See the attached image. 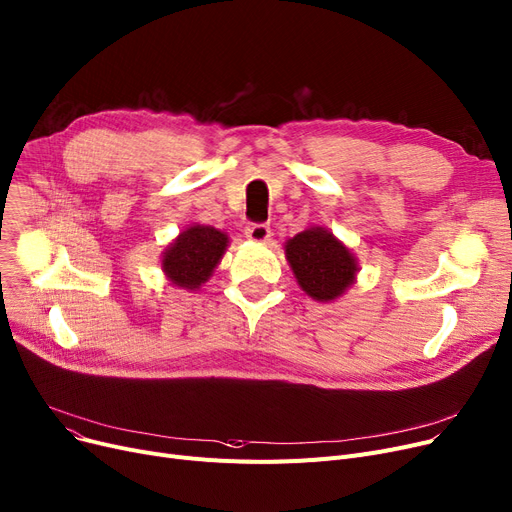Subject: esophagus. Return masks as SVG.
<instances>
[{
	"label": "esophagus",
	"instance_id": "obj_1",
	"mask_svg": "<svg viewBox=\"0 0 512 512\" xmlns=\"http://www.w3.org/2000/svg\"><path fill=\"white\" fill-rule=\"evenodd\" d=\"M245 234H247V238H251V240H255V242H267L272 238V228L267 226V224H257V222H253V224H249L247 228H245Z\"/></svg>",
	"mask_w": 512,
	"mask_h": 512
}]
</instances>
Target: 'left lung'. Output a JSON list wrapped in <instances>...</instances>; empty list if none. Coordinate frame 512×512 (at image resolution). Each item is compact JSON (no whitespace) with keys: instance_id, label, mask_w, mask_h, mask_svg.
<instances>
[{"instance_id":"8db88e82","label":"left lung","mask_w":512,"mask_h":512,"mask_svg":"<svg viewBox=\"0 0 512 512\" xmlns=\"http://www.w3.org/2000/svg\"><path fill=\"white\" fill-rule=\"evenodd\" d=\"M286 259L301 288L315 301H334L353 284L357 263L328 230L309 228L286 242Z\"/></svg>"}]
</instances>
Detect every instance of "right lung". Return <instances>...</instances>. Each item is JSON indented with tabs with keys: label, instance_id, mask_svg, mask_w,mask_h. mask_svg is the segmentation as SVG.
I'll use <instances>...</instances> for the list:
<instances>
[{
	"label": "right lung",
	"instance_id": "obj_1",
	"mask_svg": "<svg viewBox=\"0 0 512 512\" xmlns=\"http://www.w3.org/2000/svg\"><path fill=\"white\" fill-rule=\"evenodd\" d=\"M228 247V236L211 226H191L184 230L168 251L161 267L168 278L182 288H199L220 263Z\"/></svg>",
	"mask_w": 512,
	"mask_h": 512
}]
</instances>
